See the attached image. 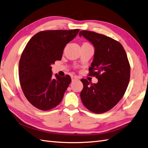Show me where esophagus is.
Returning <instances> with one entry per match:
<instances>
[{
	"label": "esophagus",
	"instance_id": "1",
	"mask_svg": "<svg viewBox=\"0 0 148 148\" xmlns=\"http://www.w3.org/2000/svg\"><path fill=\"white\" fill-rule=\"evenodd\" d=\"M78 79H79L78 77H77V76H72V77H71V80H72V82H74Z\"/></svg>",
	"mask_w": 148,
	"mask_h": 148
}]
</instances>
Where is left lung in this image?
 I'll return each mask as SVG.
<instances>
[{
	"label": "left lung",
	"mask_w": 148,
	"mask_h": 148,
	"mask_svg": "<svg viewBox=\"0 0 148 148\" xmlns=\"http://www.w3.org/2000/svg\"><path fill=\"white\" fill-rule=\"evenodd\" d=\"M95 47L90 75L96 76L97 83L82 79V101L86 108L97 114L109 111L120 101L128 86L130 65L120 43L94 32L82 30L79 34Z\"/></svg>",
	"instance_id": "obj_1"
}]
</instances>
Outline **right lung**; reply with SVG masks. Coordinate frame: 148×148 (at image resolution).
I'll return each instance as SVG.
<instances>
[{"label": "right lung", "mask_w": 148, "mask_h": 148, "mask_svg": "<svg viewBox=\"0 0 148 148\" xmlns=\"http://www.w3.org/2000/svg\"><path fill=\"white\" fill-rule=\"evenodd\" d=\"M79 31H42L27 43L19 61V80L27 100L37 108L47 111L62 101L71 79L68 75H52L51 65L60 60L65 47Z\"/></svg>", "instance_id": "right-lung-1"}]
</instances>
